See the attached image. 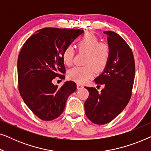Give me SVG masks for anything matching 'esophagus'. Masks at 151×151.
I'll list each match as a JSON object with an SVG mask.
<instances>
[{"label":"esophagus","mask_w":151,"mask_h":151,"mask_svg":"<svg viewBox=\"0 0 151 151\" xmlns=\"http://www.w3.org/2000/svg\"><path fill=\"white\" fill-rule=\"evenodd\" d=\"M77 88H78V89H81V88H83V85H82V84H81L78 83L77 84Z\"/></svg>","instance_id":"esophagus-1"}]
</instances>
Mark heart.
Here are the masks:
<instances>
[{"instance_id": "1", "label": "heart", "mask_w": 151, "mask_h": 151, "mask_svg": "<svg viewBox=\"0 0 151 151\" xmlns=\"http://www.w3.org/2000/svg\"><path fill=\"white\" fill-rule=\"evenodd\" d=\"M80 52L86 53L84 66H78L70 69L67 73L69 79L78 83H83L94 75L95 70L101 71L106 67L111 55L110 47L106 43L100 42L97 37L91 33L86 34L80 38L78 42ZM75 50L73 46L69 45L63 53L64 63L71 66L73 63Z\"/></svg>"}]
</instances>
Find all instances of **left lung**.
<instances>
[{
  "label": "left lung",
  "mask_w": 151,
  "mask_h": 151,
  "mask_svg": "<svg viewBox=\"0 0 151 151\" xmlns=\"http://www.w3.org/2000/svg\"><path fill=\"white\" fill-rule=\"evenodd\" d=\"M108 36L111 55L104 71L95 82L102 84L100 92L86 87L89 96L84 102L85 114L96 124L110 122L124 110L131 97L135 73V60L131 49L120 36L111 31Z\"/></svg>",
  "instance_id": "obj_1"
}]
</instances>
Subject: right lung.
Returning a JSON list of instances; mask_svg holds the SVG:
<instances>
[{
  "instance_id": "right-lung-1",
  "label": "right lung",
  "mask_w": 151,
  "mask_h": 151,
  "mask_svg": "<svg viewBox=\"0 0 151 151\" xmlns=\"http://www.w3.org/2000/svg\"><path fill=\"white\" fill-rule=\"evenodd\" d=\"M84 32L74 29L43 28L29 38L18 58V90L27 106L39 118L53 120L65 109L76 84L67 81L61 87L54 85L55 77L64 79L63 59L65 49Z\"/></svg>"
}]
</instances>
